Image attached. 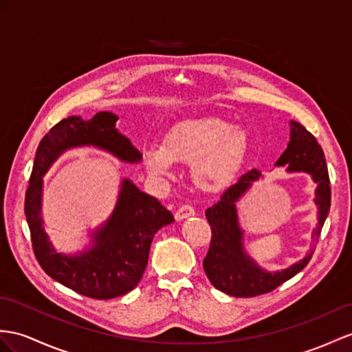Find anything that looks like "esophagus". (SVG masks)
Instances as JSON below:
<instances>
[{"label":"esophagus","instance_id":"1","mask_svg":"<svg viewBox=\"0 0 352 352\" xmlns=\"http://www.w3.org/2000/svg\"><path fill=\"white\" fill-rule=\"evenodd\" d=\"M194 215H195V210L191 208V206L190 204H184L182 208H179L176 210L175 218H176V221H184V219L190 218V217H194Z\"/></svg>","mask_w":352,"mask_h":352}]
</instances>
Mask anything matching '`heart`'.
I'll return each mask as SVG.
<instances>
[{"label": "heart", "mask_w": 352, "mask_h": 352, "mask_svg": "<svg viewBox=\"0 0 352 352\" xmlns=\"http://www.w3.org/2000/svg\"><path fill=\"white\" fill-rule=\"evenodd\" d=\"M251 148L250 135L218 118L188 119L173 125L164 142L142 152L152 176L168 177L175 162L191 164L194 185L206 192L224 190L237 177Z\"/></svg>", "instance_id": "b5f03b06"}]
</instances>
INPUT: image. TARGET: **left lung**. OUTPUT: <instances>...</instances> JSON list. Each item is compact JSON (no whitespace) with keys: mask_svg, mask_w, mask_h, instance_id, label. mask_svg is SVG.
<instances>
[{"mask_svg":"<svg viewBox=\"0 0 352 352\" xmlns=\"http://www.w3.org/2000/svg\"><path fill=\"white\" fill-rule=\"evenodd\" d=\"M275 166L285 167L288 173L303 171L312 177L316 185L314 203L318 209V224L314 230L312 239L318 241L331 201L329 170L322 148L302 124L289 121L288 146ZM261 177V171L256 168L248 171L237 184L221 195L217 204L206 210V218L212 228V241L203 267L212 285L228 296L254 297L269 293L302 272L315 251L312 246L302 260L276 272L265 270L246 252L245 230L239 222L237 203L251 190L254 182H258Z\"/></svg>","mask_w":352,"mask_h":352,"instance_id":"obj_1","label":"left lung"}]
</instances>
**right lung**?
Segmentation results:
<instances>
[{
  "instance_id": "add662e5",
  "label": "right lung",
  "mask_w": 352,
  "mask_h": 352,
  "mask_svg": "<svg viewBox=\"0 0 352 352\" xmlns=\"http://www.w3.org/2000/svg\"><path fill=\"white\" fill-rule=\"evenodd\" d=\"M118 119L111 111H98L88 121L68 116L50 128L37 148L25 194V217L41 269L64 287L98 300L124 296L137 287L148 265L153 236L175 222V218L155 197L140 191L133 181L124 177L113 210L91 231L87 248L61 254L43 227V176L64 152L76 148L104 151L128 164L142 162L140 151L118 131Z\"/></svg>"
}]
</instances>
